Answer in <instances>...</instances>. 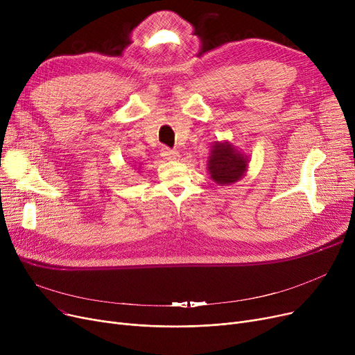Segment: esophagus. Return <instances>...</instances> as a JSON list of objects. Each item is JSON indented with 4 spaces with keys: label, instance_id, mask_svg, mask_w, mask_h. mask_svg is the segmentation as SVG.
Here are the masks:
<instances>
[{
    "label": "esophagus",
    "instance_id": "34e87169",
    "mask_svg": "<svg viewBox=\"0 0 355 355\" xmlns=\"http://www.w3.org/2000/svg\"><path fill=\"white\" fill-rule=\"evenodd\" d=\"M161 155L166 161H175L180 157V154L177 151H174V149H170V148H162L161 149Z\"/></svg>",
    "mask_w": 355,
    "mask_h": 355
}]
</instances>
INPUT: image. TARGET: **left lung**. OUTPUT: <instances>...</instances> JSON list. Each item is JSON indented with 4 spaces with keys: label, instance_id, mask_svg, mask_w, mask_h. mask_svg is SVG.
I'll return each instance as SVG.
<instances>
[{
    "label": "left lung",
    "instance_id": "1",
    "mask_svg": "<svg viewBox=\"0 0 355 355\" xmlns=\"http://www.w3.org/2000/svg\"><path fill=\"white\" fill-rule=\"evenodd\" d=\"M248 162L249 157L237 151L229 141H216L211 146L207 168L214 182L229 185L243 178L248 171Z\"/></svg>",
    "mask_w": 355,
    "mask_h": 355
}]
</instances>
